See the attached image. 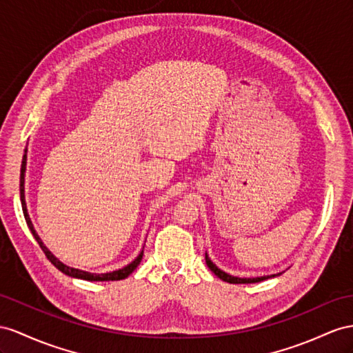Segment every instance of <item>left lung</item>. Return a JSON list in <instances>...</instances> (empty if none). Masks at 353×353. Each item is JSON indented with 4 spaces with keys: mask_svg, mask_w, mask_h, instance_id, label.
Here are the masks:
<instances>
[{
    "mask_svg": "<svg viewBox=\"0 0 353 353\" xmlns=\"http://www.w3.org/2000/svg\"><path fill=\"white\" fill-rule=\"evenodd\" d=\"M205 264L209 267L213 273L218 276L219 279H222L223 282H228V283H258L261 280H265L270 277H276L280 276L282 273H277V274H270V276H259V277H237V276H231L228 273H225L219 267H216V264H213V261L209 258V255L205 254Z\"/></svg>",
    "mask_w": 353,
    "mask_h": 353,
    "instance_id": "1",
    "label": "left lung"
}]
</instances>
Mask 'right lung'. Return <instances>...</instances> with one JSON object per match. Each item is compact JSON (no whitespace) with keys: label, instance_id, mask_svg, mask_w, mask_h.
Here are the masks:
<instances>
[{"label":"right lung","instance_id":"1","mask_svg":"<svg viewBox=\"0 0 353 353\" xmlns=\"http://www.w3.org/2000/svg\"><path fill=\"white\" fill-rule=\"evenodd\" d=\"M26 152H28V149L25 148L23 150V158H22V165H21V185H19V191H21V203H22V210H23V216H25V221H26V225H28L30 231L32 232L34 239L37 240L39 246L41 248V250L44 252V255L48 256V259L50 261V263L55 265L59 271H62V273L70 276V277H76V279H83V280H90V282H107V280H122V279H126L128 277L132 271L139 267V264L141 263V258H143V250L139 254V256L135 258L132 263H130L128 265H125L123 268H119V270H114V271H110V273H89V271H83V270H79V268H73V267H68L65 264H62L61 261L52 254V252L44 246V243L41 241V239L39 237L37 231L34 230V225L31 222V218L28 214V209H26V203H25V171H26Z\"/></svg>","mask_w":353,"mask_h":353}]
</instances>
